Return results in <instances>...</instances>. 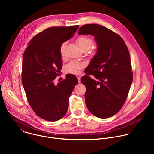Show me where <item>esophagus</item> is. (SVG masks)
Returning a JSON list of instances; mask_svg holds the SVG:
<instances>
[{"mask_svg": "<svg viewBox=\"0 0 154 154\" xmlns=\"http://www.w3.org/2000/svg\"><path fill=\"white\" fill-rule=\"evenodd\" d=\"M80 79H81L80 76H77V79H78V82L79 83H80Z\"/></svg>", "mask_w": 154, "mask_h": 154, "instance_id": "1", "label": "esophagus"}]
</instances>
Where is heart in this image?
<instances>
[{
	"mask_svg": "<svg viewBox=\"0 0 154 154\" xmlns=\"http://www.w3.org/2000/svg\"><path fill=\"white\" fill-rule=\"evenodd\" d=\"M76 42L80 48L83 52H89L90 54L93 52L94 49L92 48L93 46V39L88 36H79L76 39ZM66 46V42H63L60 46V53L62 58L65 56V49ZM85 67V64L82 62L79 61H71L66 66V71L67 72L73 74H78L80 73L82 69Z\"/></svg>",
	"mask_w": 154,
	"mask_h": 154,
	"instance_id": "1",
	"label": "heart"
}]
</instances>
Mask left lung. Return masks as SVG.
Returning a JSON list of instances; mask_svg holds the SVG:
<instances>
[{"label":"left lung","instance_id":"8db88e82","mask_svg":"<svg viewBox=\"0 0 154 154\" xmlns=\"http://www.w3.org/2000/svg\"><path fill=\"white\" fill-rule=\"evenodd\" d=\"M78 33L94 36L97 45L96 54L81 79L86 88V106L97 118L112 117L124 104L133 80L128 48L119 35L98 24L83 25Z\"/></svg>","mask_w":154,"mask_h":154}]
</instances>
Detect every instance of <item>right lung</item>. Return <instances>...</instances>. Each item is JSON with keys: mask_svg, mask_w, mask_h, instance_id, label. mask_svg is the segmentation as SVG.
Segmentation results:
<instances>
[{"mask_svg": "<svg viewBox=\"0 0 154 154\" xmlns=\"http://www.w3.org/2000/svg\"><path fill=\"white\" fill-rule=\"evenodd\" d=\"M79 26L52 27L30 41L23 60L22 83L34 112L48 121H57L66 113L69 97L78 83L73 74L55 85L62 68L61 45L73 37Z\"/></svg>", "mask_w": 154, "mask_h": 154, "instance_id": "1", "label": "right lung"}]
</instances>
